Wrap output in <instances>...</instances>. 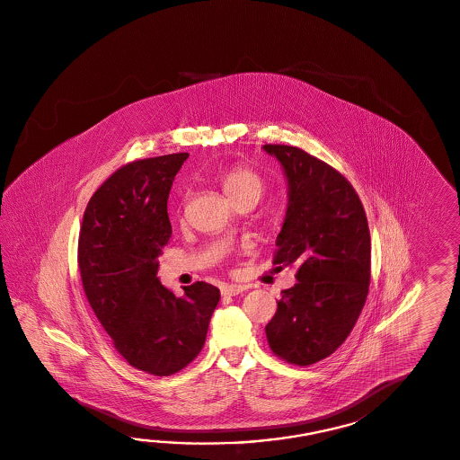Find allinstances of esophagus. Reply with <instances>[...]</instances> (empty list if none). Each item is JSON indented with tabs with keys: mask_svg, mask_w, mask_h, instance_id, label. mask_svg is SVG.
Instances as JSON below:
<instances>
[{
	"mask_svg": "<svg viewBox=\"0 0 460 460\" xmlns=\"http://www.w3.org/2000/svg\"><path fill=\"white\" fill-rule=\"evenodd\" d=\"M244 289H246V288L243 285H226L223 286L221 293H223L224 296H237V295H241Z\"/></svg>",
	"mask_w": 460,
	"mask_h": 460,
	"instance_id": "esophagus-1",
	"label": "esophagus"
}]
</instances>
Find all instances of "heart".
<instances>
[{
    "label": "heart",
    "mask_w": 460,
    "mask_h": 460,
    "mask_svg": "<svg viewBox=\"0 0 460 460\" xmlns=\"http://www.w3.org/2000/svg\"><path fill=\"white\" fill-rule=\"evenodd\" d=\"M221 184L233 202L246 196L260 198L262 192V179L260 174L243 164H236L224 171Z\"/></svg>",
    "instance_id": "heart-1"
}]
</instances>
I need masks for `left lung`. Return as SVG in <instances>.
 <instances>
[{"instance_id":"8db88e82","label":"left lung","mask_w":460,"mask_h":460,"mask_svg":"<svg viewBox=\"0 0 460 460\" xmlns=\"http://www.w3.org/2000/svg\"><path fill=\"white\" fill-rule=\"evenodd\" d=\"M288 182L274 264L295 266L266 324L274 355L308 367L340 347L360 316L370 285V231L355 189L326 162L291 146H262ZM279 266V268H281Z\"/></svg>"}]
</instances>
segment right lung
<instances>
[{
	"instance_id": "right-lung-1",
	"label": "right lung",
	"mask_w": 460,
	"mask_h": 460,
	"mask_svg": "<svg viewBox=\"0 0 460 460\" xmlns=\"http://www.w3.org/2000/svg\"><path fill=\"white\" fill-rule=\"evenodd\" d=\"M187 152L130 162L88 200L78 268L88 303L113 347L137 370L169 376L204 347L221 293L198 281L175 296L159 256L172 234L167 199Z\"/></svg>"
}]
</instances>
